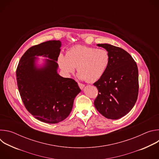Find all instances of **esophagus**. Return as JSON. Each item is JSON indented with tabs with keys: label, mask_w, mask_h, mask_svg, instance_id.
Returning <instances> with one entry per match:
<instances>
[{
	"label": "esophagus",
	"mask_w": 159,
	"mask_h": 159,
	"mask_svg": "<svg viewBox=\"0 0 159 159\" xmlns=\"http://www.w3.org/2000/svg\"><path fill=\"white\" fill-rule=\"evenodd\" d=\"M78 85H79V87H80V89H83L84 87V86H85L83 84H81V83H78Z\"/></svg>",
	"instance_id": "34e87169"
}]
</instances>
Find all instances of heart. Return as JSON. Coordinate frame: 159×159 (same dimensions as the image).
Returning a JSON list of instances; mask_svg holds the SVG:
<instances>
[{
	"instance_id": "obj_1",
	"label": "heart",
	"mask_w": 159,
	"mask_h": 159,
	"mask_svg": "<svg viewBox=\"0 0 159 159\" xmlns=\"http://www.w3.org/2000/svg\"><path fill=\"white\" fill-rule=\"evenodd\" d=\"M57 62L65 74L73 73L76 67L80 79L94 82L106 73L110 63V55L106 49L77 45L68 50L65 56L60 54Z\"/></svg>"
}]
</instances>
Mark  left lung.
<instances>
[{
  "label": "left lung",
  "mask_w": 159,
  "mask_h": 159,
  "mask_svg": "<svg viewBox=\"0 0 159 159\" xmlns=\"http://www.w3.org/2000/svg\"><path fill=\"white\" fill-rule=\"evenodd\" d=\"M110 55L104 75L94 85L99 94L96 109L107 119H120L131 111L139 94V70L132 57L123 49L109 44H98Z\"/></svg>",
  "instance_id": "left-lung-1"
}]
</instances>
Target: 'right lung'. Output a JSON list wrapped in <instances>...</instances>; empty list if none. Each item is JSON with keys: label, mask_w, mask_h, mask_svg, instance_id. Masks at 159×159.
I'll use <instances>...</instances> for the list:
<instances>
[{"label": "right lung", "mask_w": 159, "mask_h": 159, "mask_svg": "<svg viewBox=\"0 0 159 159\" xmlns=\"http://www.w3.org/2000/svg\"><path fill=\"white\" fill-rule=\"evenodd\" d=\"M61 41L52 40L30 48L22 56L16 70L20 98L26 109L37 120L50 124L64 120L70 115L74 101L81 91L72 79L57 72ZM48 57L41 67L36 56Z\"/></svg>", "instance_id": "obj_1"}]
</instances>
